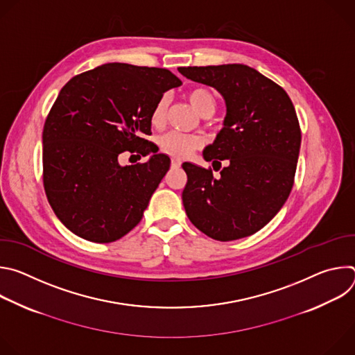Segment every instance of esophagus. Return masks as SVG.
<instances>
[{"mask_svg":"<svg viewBox=\"0 0 355 355\" xmlns=\"http://www.w3.org/2000/svg\"><path fill=\"white\" fill-rule=\"evenodd\" d=\"M171 167H173V168L181 167V160H180V159H171Z\"/></svg>","mask_w":355,"mask_h":355,"instance_id":"obj_1","label":"esophagus"}]
</instances>
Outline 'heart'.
I'll list each match as a JSON object with an SVG mask.
<instances>
[{
	"mask_svg": "<svg viewBox=\"0 0 355 355\" xmlns=\"http://www.w3.org/2000/svg\"><path fill=\"white\" fill-rule=\"evenodd\" d=\"M188 101L195 111L202 116H211L216 110V98L212 91L204 87L192 88L188 92ZM166 110H167V98L162 96L153 111H151L150 121L155 126L163 125L166 119ZM159 146L164 153L173 157H185L191 155L193 150L200 146V139L195 135L181 133V132H168L159 139Z\"/></svg>",
	"mask_w": 355,
	"mask_h": 355,
	"instance_id": "b5f03b06",
	"label": "heart"
}]
</instances>
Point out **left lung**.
<instances>
[{"label":"left lung","mask_w":355,"mask_h":355,"mask_svg":"<svg viewBox=\"0 0 355 355\" xmlns=\"http://www.w3.org/2000/svg\"><path fill=\"white\" fill-rule=\"evenodd\" d=\"M178 71L216 88L226 103L223 128L204 159L219 168L222 160L227 164L218 178L211 168L182 164L187 216L219 241L254 234L279 212L293 185L302 136L292 101L282 87L244 64Z\"/></svg>","instance_id":"1"}]
</instances>
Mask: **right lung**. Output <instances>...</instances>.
I'll list each match as a JSON object with an SVG mask.
<instances>
[{
	"label": "right lung",
	"instance_id": "1",
	"mask_svg": "<svg viewBox=\"0 0 355 355\" xmlns=\"http://www.w3.org/2000/svg\"><path fill=\"white\" fill-rule=\"evenodd\" d=\"M181 80L167 69L108 63L73 77L43 128V187L59 220L94 243L129 233L170 168L143 136L157 101ZM123 150L152 156L121 166Z\"/></svg>",
	"mask_w": 355,
	"mask_h": 355
}]
</instances>
